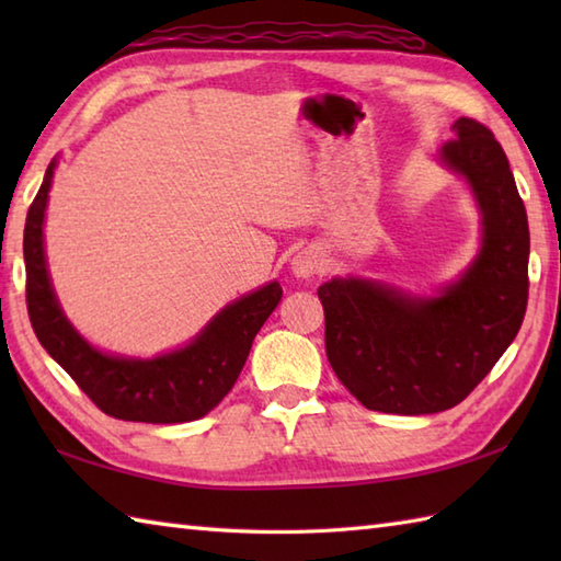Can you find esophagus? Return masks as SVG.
Returning a JSON list of instances; mask_svg holds the SVG:
<instances>
[{
	"label": "esophagus",
	"instance_id": "esophagus-1",
	"mask_svg": "<svg viewBox=\"0 0 561 561\" xmlns=\"http://www.w3.org/2000/svg\"><path fill=\"white\" fill-rule=\"evenodd\" d=\"M320 265H323V260L316 253V250H304V253L296 255L291 260V270L296 277H313L316 272H320Z\"/></svg>",
	"mask_w": 561,
	"mask_h": 561
}]
</instances>
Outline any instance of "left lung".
Wrapping results in <instances>:
<instances>
[{
	"label": "left lung",
	"instance_id": "obj_1",
	"mask_svg": "<svg viewBox=\"0 0 561 561\" xmlns=\"http://www.w3.org/2000/svg\"><path fill=\"white\" fill-rule=\"evenodd\" d=\"M438 157L470 183L482 214V248L458 282L416 299L371 279L318 287L332 371L364 408L434 414L456 408L518 335L528 306V217L492 129L472 117Z\"/></svg>",
	"mask_w": 561,
	"mask_h": 561
}]
</instances>
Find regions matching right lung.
<instances>
[{
	"mask_svg": "<svg viewBox=\"0 0 561 561\" xmlns=\"http://www.w3.org/2000/svg\"><path fill=\"white\" fill-rule=\"evenodd\" d=\"M55 165L53 159L23 229L26 304L35 337L93 404L115 420L147 424L199 420L233 388L255 335L282 299L279 282L226 306L183 350L157 359H125L99 352L71 328L47 277L43 221Z\"/></svg>",
	"mask_w": 561,
	"mask_h": 561,
	"instance_id": "right-lung-1",
	"label": "right lung"
}]
</instances>
